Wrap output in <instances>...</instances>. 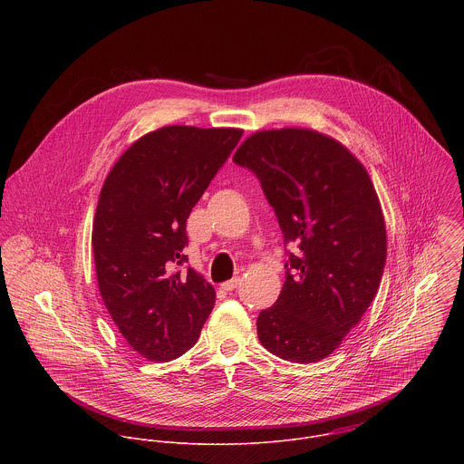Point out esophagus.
<instances>
[{"label": "esophagus", "instance_id": "1", "mask_svg": "<svg viewBox=\"0 0 464 464\" xmlns=\"http://www.w3.org/2000/svg\"><path fill=\"white\" fill-rule=\"evenodd\" d=\"M239 284H241V278H239V276H234V278H230V280L223 282V284H221V289H225V291H232V289H237V287H239Z\"/></svg>", "mask_w": 464, "mask_h": 464}]
</instances>
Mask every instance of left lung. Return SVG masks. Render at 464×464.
Segmentation results:
<instances>
[{"label":"left lung","instance_id":"obj_1","mask_svg":"<svg viewBox=\"0 0 464 464\" xmlns=\"http://www.w3.org/2000/svg\"><path fill=\"white\" fill-rule=\"evenodd\" d=\"M232 160L261 180L289 252L284 287L257 335L291 362L331 355L373 302L386 263V225L366 168L331 135L252 133Z\"/></svg>","mask_w":464,"mask_h":464}]
</instances>
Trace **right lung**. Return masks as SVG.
Wrapping results in <instances>:
<instances>
[{"mask_svg": "<svg viewBox=\"0 0 464 464\" xmlns=\"http://www.w3.org/2000/svg\"><path fill=\"white\" fill-rule=\"evenodd\" d=\"M243 135L241 129L162 127L144 133L107 175L92 223L103 304L148 361L180 357L198 341L214 287L188 263L186 221Z\"/></svg>", "mask_w": 464, "mask_h": 464, "instance_id": "1", "label": "right lung"}]
</instances>
